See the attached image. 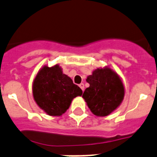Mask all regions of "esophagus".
Wrapping results in <instances>:
<instances>
[{
	"label": "esophagus",
	"mask_w": 157,
	"mask_h": 157,
	"mask_svg": "<svg viewBox=\"0 0 157 157\" xmlns=\"http://www.w3.org/2000/svg\"><path fill=\"white\" fill-rule=\"evenodd\" d=\"M79 87L82 89V91H84V84H83V83L79 84Z\"/></svg>",
	"instance_id": "esophagus-1"
}]
</instances>
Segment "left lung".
<instances>
[{"instance_id":"8db88e82","label":"left lung","mask_w":157,"mask_h":157,"mask_svg":"<svg viewBox=\"0 0 157 157\" xmlns=\"http://www.w3.org/2000/svg\"><path fill=\"white\" fill-rule=\"evenodd\" d=\"M83 99L93 114L105 117L117 108L124 96V87L118 75L109 67L97 68L86 78Z\"/></svg>"}]
</instances>
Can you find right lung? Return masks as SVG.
<instances>
[{"label":"right lung","mask_w":157,"mask_h":157,"mask_svg":"<svg viewBox=\"0 0 157 157\" xmlns=\"http://www.w3.org/2000/svg\"><path fill=\"white\" fill-rule=\"evenodd\" d=\"M33 94L37 105L47 114L61 116L82 91L56 64L44 66L39 71L33 84Z\"/></svg>","instance_id":"right-lung-1"}]
</instances>
